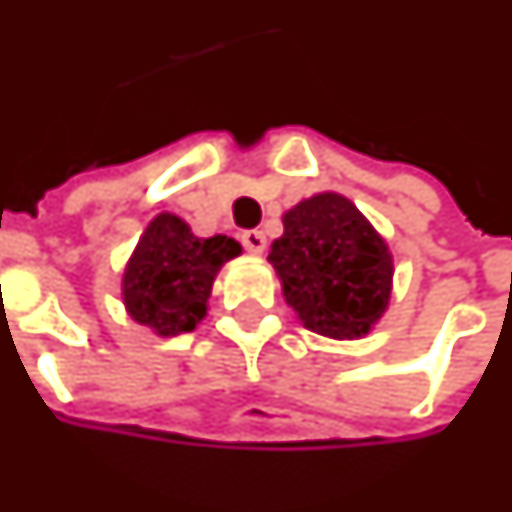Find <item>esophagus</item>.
I'll return each instance as SVG.
<instances>
[{"label":"esophagus","mask_w":512,"mask_h":512,"mask_svg":"<svg viewBox=\"0 0 512 512\" xmlns=\"http://www.w3.org/2000/svg\"><path fill=\"white\" fill-rule=\"evenodd\" d=\"M241 244H244L246 252H252V255H260L263 249H266V235L260 230H246L241 235Z\"/></svg>","instance_id":"1"}]
</instances>
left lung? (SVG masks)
Masks as SVG:
<instances>
[{"label": "left lung", "instance_id": "left-lung-1", "mask_svg": "<svg viewBox=\"0 0 512 512\" xmlns=\"http://www.w3.org/2000/svg\"><path fill=\"white\" fill-rule=\"evenodd\" d=\"M285 232L268 260L285 302L310 332L360 338L385 313L393 263L360 210L338 194H318L285 213Z\"/></svg>", "mask_w": 512, "mask_h": 512}]
</instances>
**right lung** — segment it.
<instances>
[{
  "instance_id": "1",
  "label": "right lung",
  "mask_w": 512,
  "mask_h": 512,
  "mask_svg": "<svg viewBox=\"0 0 512 512\" xmlns=\"http://www.w3.org/2000/svg\"><path fill=\"white\" fill-rule=\"evenodd\" d=\"M241 255L227 235L196 238L177 216H157L124 271V305L157 335L191 332L205 318L207 296L219 268Z\"/></svg>"
}]
</instances>
